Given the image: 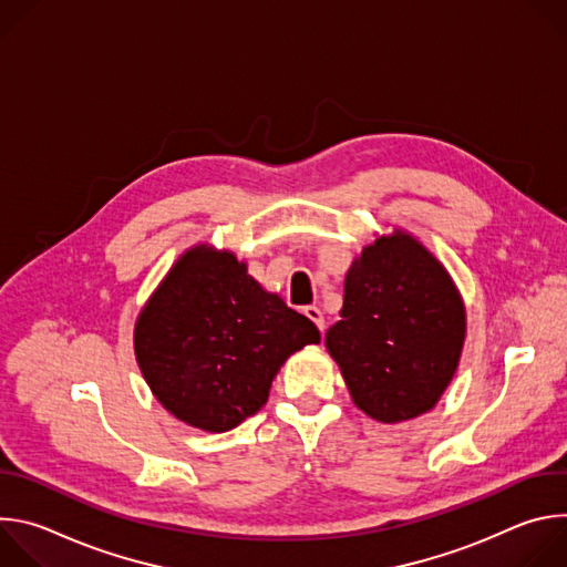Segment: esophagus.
<instances>
[{
  "mask_svg": "<svg viewBox=\"0 0 567 567\" xmlns=\"http://www.w3.org/2000/svg\"><path fill=\"white\" fill-rule=\"evenodd\" d=\"M302 313L313 322V326L322 332V328H326V318H322V311L316 307V305H309L302 309Z\"/></svg>",
  "mask_w": 567,
  "mask_h": 567,
  "instance_id": "1",
  "label": "esophagus"
}]
</instances>
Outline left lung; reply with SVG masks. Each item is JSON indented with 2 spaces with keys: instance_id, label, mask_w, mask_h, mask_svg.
Instances as JSON below:
<instances>
[{
  "instance_id": "8db88e82",
  "label": "left lung",
  "mask_w": 567,
  "mask_h": 567,
  "mask_svg": "<svg viewBox=\"0 0 567 567\" xmlns=\"http://www.w3.org/2000/svg\"><path fill=\"white\" fill-rule=\"evenodd\" d=\"M464 326V305L446 269L396 230L352 262L341 320L326 346L357 406L394 424L435 406L457 368Z\"/></svg>"
}]
</instances>
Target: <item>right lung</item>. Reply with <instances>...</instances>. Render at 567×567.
<instances>
[{
    "mask_svg": "<svg viewBox=\"0 0 567 567\" xmlns=\"http://www.w3.org/2000/svg\"><path fill=\"white\" fill-rule=\"evenodd\" d=\"M313 322L265 291L228 251H188L134 330L138 368L177 420L224 433L256 415L289 354L318 343Z\"/></svg>",
    "mask_w": 567,
    "mask_h": 567,
    "instance_id": "right-lung-1",
    "label": "right lung"
}]
</instances>
